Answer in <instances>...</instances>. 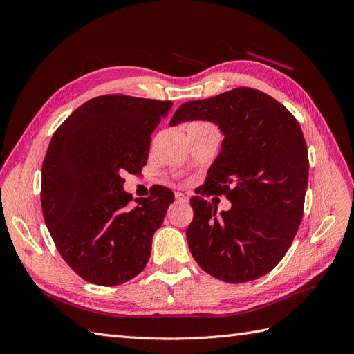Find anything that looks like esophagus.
Segmentation results:
<instances>
[{
  "mask_svg": "<svg viewBox=\"0 0 354 354\" xmlns=\"http://www.w3.org/2000/svg\"><path fill=\"white\" fill-rule=\"evenodd\" d=\"M176 199H177L178 202H187V201H189V198H187L185 194H181V192H177V194H176Z\"/></svg>",
  "mask_w": 354,
  "mask_h": 354,
  "instance_id": "obj_1",
  "label": "esophagus"
}]
</instances>
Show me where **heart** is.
Masks as SVG:
<instances>
[{"label":"heart","mask_w":354,"mask_h":354,"mask_svg":"<svg viewBox=\"0 0 354 354\" xmlns=\"http://www.w3.org/2000/svg\"><path fill=\"white\" fill-rule=\"evenodd\" d=\"M205 125H211V124H207V122H195V124H192V125H189V127H205Z\"/></svg>","instance_id":"obj_1"}]
</instances>
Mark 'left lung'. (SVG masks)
Returning <instances> with one entry per match:
<instances>
[{
  "instance_id": "1",
  "label": "left lung",
  "mask_w": 354,
  "mask_h": 354,
  "mask_svg": "<svg viewBox=\"0 0 354 354\" xmlns=\"http://www.w3.org/2000/svg\"><path fill=\"white\" fill-rule=\"evenodd\" d=\"M195 120L224 134L201 195H226L232 208L218 214L208 201L192 198L189 250L220 281L259 279L283 259L303 220L308 152L301 127L269 94L246 87L186 102L169 125Z\"/></svg>"
}]
</instances>
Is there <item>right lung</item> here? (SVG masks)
Segmentation results:
<instances>
[{"label": "right lung", "mask_w": 354, "mask_h": 354, "mask_svg": "<svg viewBox=\"0 0 354 354\" xmlns=\"http://www.w3.org/2000/svg\"><path fill=\"white\" fill-rule=\"evenodd\" d=\"M173 103L109 94L75 109L53 134L41 169V207L56 248L84 281L121 285L151 257L174 194L160 186L149 198L122 189L140 173L151 134Z\"/></svg>", "instance_id": "1"}]
</instances>
